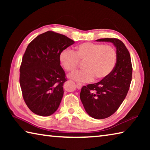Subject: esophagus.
<instances>
[{
  "label": "esophagus",
  "instance_id": "34e87169",
  "mask_svg": "<svg viewBox=\"0 0 150 150\" xmlns=\"http://www.w3.org/2000/svg\"><path fill=\"white\" fill-rule=\"evenodd\" d=\"M76 87H77L78 89H81V87H82V84L80 83H76Z\"/></svg>",
  "mask_w": 150,
  "mask_h": 150
}]
</instances>
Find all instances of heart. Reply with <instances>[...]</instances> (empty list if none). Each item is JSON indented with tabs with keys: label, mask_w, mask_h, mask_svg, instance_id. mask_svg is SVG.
I'll use <instances>...</instances> for the list:
<instances>
[{
	"label": "heart",
	"mask_w": 150,
	"mask_h": 150,
	"mask_svg": "<svg viewBox=\"0 0 150 150\" xmlns=\"http://www.w3.org/2000/svg\"><path fill=\"white\" fill-rule=\"evenodd\" d=\"M117 52L110 45L85 42L77 45L75 52L63 50L59 59L67 71L77 69L80 62H84V69L73 72L68 75L71 79L78 82H89L95 77L102 80L110 75L117 62Z\"/></svg>",
	"instance_id": "1"
}]
</instances>
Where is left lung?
<instances>
[{
    "label": "left lung",
    "instance_id": "left-lung-1",
    "mask_svg": "<svg viewBox=\"0 0 150 150\" xmlns=\"http://www.w3.org/2000/svg\"><path fill=\"white\" fill-rule=\"evenodd\" d=\"M96 41L112 43L117 52V62L108 77L83 86L80 98L88 115L95 119H104L113 115L126 98L132 81V67L130 53L120 40L102 38Z\"/></svg>",
    "mask_w": 150,
    "mask_h": 150
}]
</instances>
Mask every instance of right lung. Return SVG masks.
<instances>
[{
    "label": "right lung",
    "mask_w": 150,
    "mask_h": 150,
    "mask_svg": "<svg viewBox=\"0 0 150 150\" xmlns=\"http://www.w3.org/2000/svg\"><path fill=\"white\" fill-rule=\"evenodd\" d=\"M75 42L48 31L30 43L20 67V85L28 107L35 115L48 116L57 110L67 81L59 56Z\"/></svg>",
    "instance_id": "add662e5"
}]
</instances>
